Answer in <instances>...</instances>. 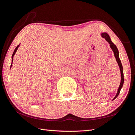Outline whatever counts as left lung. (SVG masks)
<instances>
[{
  "mask_svg": "<svg viewBox=\"0 0 135 135\" xmlns=\"http://www.w3.org/2000/svg\"><path fill=\"white\" fill-rule=\"evenodd\" d=\"M102 36L103 38H105V40H106L107 42H109V44H110V48H112V50H113L114 52V57L116 58V61L118 63V65L119 66V68H120V74H121V81H120V84L119 85V89H118V91H117V94L116 95V96L114 97V98L113 99H115L118 96V95L119 94L120 91V90L122 89V87H123V83H124V75H123V67H122V63H121V61L120 60L119 58V51H118V49L117 48V46L114 45V44L112 42V41L110 40V38L109 35L106 32H104V33H102Z\"/></svg>",
  "mask_w": 135,
  "mask_h": 135,
  "instance_id": "obj_1",
  "label": "left lung"
}]
</instances>
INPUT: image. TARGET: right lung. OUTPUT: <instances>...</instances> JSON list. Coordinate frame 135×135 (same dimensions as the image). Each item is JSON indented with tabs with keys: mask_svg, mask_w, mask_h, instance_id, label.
<instances>
[{
	"mask_svg": "<svg viewBox=\"0 0 135 135\" xmlns=\"http://www.w3.org/2000/svg\"><path fill=\"white\" fill-rule=\"evenodd\" d=\"M19 45L16 46V48H15V50H14V51H13V54H12V64H11V67H12V62H13V56H14V55H15V53H16V52L17 50H18V47H19Z\"/></svg>",
	"mask_w": 135,
	"mask_h": 135,
	"instance_id": "1",
	"label": "right lung"
}]
</instances>
